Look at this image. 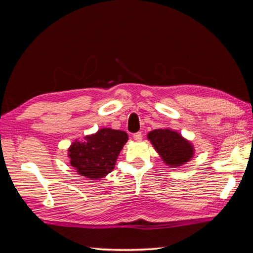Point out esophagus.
<instances>
[{"label":"esophagus","instance_id":"esophagus-1","mask_svg":"<svg viewBox=\"0 0 253 253\" xmlns=\"http://www.w3.org/2000/svg\"><path fill=\"white\" fill-rule=\"evenodd\" d=\"M134 139L136 141H140L142 139V132L138 131V132H136V134H134Z\"/></svg>","mask_w":253,"mask_h":253}]
</instances>
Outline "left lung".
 <instances>
[{
	"mask_svg": "<svg viewBox=\"0 0 253 253\" xmlns=\"http://www.w3.org/2000/svg\"><path fill=\"white\" fill-rule=\"evenodd\" d=\"M148 139L164 162L171 167L181 166L194 155L190 142L173 130L155 129L148 134Z\"/></svg>",
	"mask_w": 253,
	"mask_h": 253,
	"instance_id": "1",
	"label": "left lung"
}]
</instances>
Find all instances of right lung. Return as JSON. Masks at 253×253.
Masks as SVG:
<instances>
[{
	"instance_id": "1",
	"label": "right lung",
	"mask_w": 253,
	"mask_h": 253,
	"mask_svg": "<svg viewBox=\"0 0 253 253\" xmlns=\"http://www.w3.org/2000/svg\"><path fill=\"white\" fill-rule=\"evenodd\" d=\"M128 136L125 131L103 128L86 136L85 141H75L68 149L71 165L82 176L103 178L111 172Z\"/></svg>"
}]
</instances>
